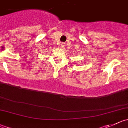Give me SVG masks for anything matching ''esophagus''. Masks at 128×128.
<instances>
[{"label":"esophagus","mask_w":128,"mask_h":128,"mask_svg":"<svg viewBox=\"0 0 128 128\" xmlns=\"http://www.w3.org/2000/svg\"><path fill=\"white\" fill-rule=\"evenodd\" d=\"M60 45H61V46H62V47L65 46V44H64V43H61V44H60Z\"/></svg>","instance_id":"34e87169"}]
</instances>
